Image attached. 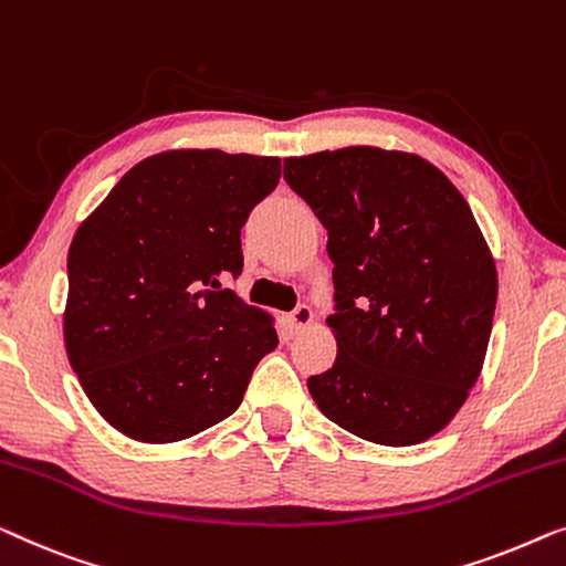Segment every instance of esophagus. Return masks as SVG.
Segmentation results:
<instances>
[{"label": "esophagus", "instance_id": "esophagus-1", "mask_svg": "<svg viewBox=\"0 0 566 566\" xmlns=\"http://www.w3.org/2000/svg\"><path fill=\"white\" fill-rule=\"evenodd\" d=\"M311 322H314V311H311L308 306H298L296 311H291V316H289L291 332H303L306 326H311Z\"/></svg>", "mask_w": 566, "mask_h": 566}]
</instances>
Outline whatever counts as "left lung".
<instances>
[{"mask_svg": "<svg viewBox=\"0 0 566 566\" xmlns=\"http://www.w3.org/2000/svg\"><path fill=\"white\" fill-rule=\"evenodd\" d=\"M283 178L334 263L337 359L311 398L359 439L421 444L470 396L493 329L497 270L470 203L421 155L373 145L285 158Z\"/></svg>", "mask_w": 566, "mask_h": 566, "instance_id": "8db88e82", "label": "left lung"}]
</instances>
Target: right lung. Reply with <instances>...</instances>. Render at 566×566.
<instances>
[{
  "label": "right lung",
  "instance_id": "1",
  "mask_svg": "<svg viewBox=\"0 0 566 566\" xmlns=\"http://www.w3.org/2000/svg\"><path fill=\"white\" fill-rule=\"evenodd\" d=\"M281 158L166 150L129 168L73 234L63 339L102 419L170 444L232 416L275 318L219 289L242 270L240 229Z\"/></svg>",
  "mask_w": 566,
  "mask_h": 566
}]
</instances>
